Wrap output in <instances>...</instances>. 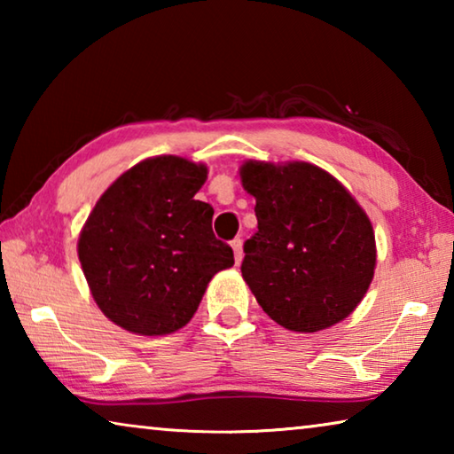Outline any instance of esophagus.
<instances>
[{
  "instance_id": "34e87169",
  "label": "esophagus",
  "mask_w": 454,
  "mask_h": 454,
  "mask_svg": "<svg viewBox=\"0 0 454 454\" xmlns=\"http://www.w3.org/2000/svg\"><path fill=\"white\" fill-rule=\"evenodd\" d=\"M232 250H234L236 264H240V262H242V256H244V252H242V240H240V238H236V240H232Z\"/></svg>"
}]
</instances>
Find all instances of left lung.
<instances>
[{
	"label": "left lung",
	"mask_w": 454,
	"mask_h": 454,
	"mask_svg": "<svg viewBox=\"0 0 454 454\" xmlns=\"http://www.w3.org/2000/svg\"><path fill=\"white\" fill-rule=\"evenodd\" d=\"M242 186L258 230L244 242L242 278L262 310L294 333L348 317L371 286L376 244L366 212L334 176L309 162L248 160Z\"/></svg>",
	"instance_id": "left-lung-1"
}]
</instances>
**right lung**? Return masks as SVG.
Wrapping results in <instances>:
<instances>
[{
	"mask_svg": "<svg viewBox=\"0 0 454 454\" xmlns=\"http://www.w3.org/2000/svg\"><path fill=\"white\" fill-rule=\"evenodd\" d=\"M208 168L180 156L136 164L107 188L78 240L83 276L114 325L142 336L186 326L212 276L234 252L212 232L214 208L194 200Z\"/></svg>",
	"mask_w": 454,
	"mask_h": 454,
	"instance_id": "add662e5",
	"label": "right lung"
}]
</instances>
